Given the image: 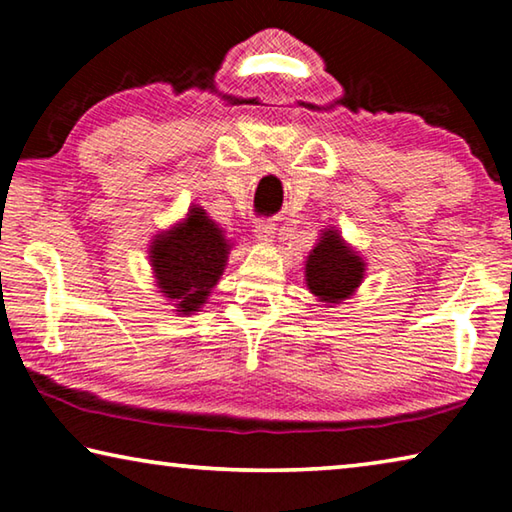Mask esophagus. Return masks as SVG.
Masks as SVG:
<instances>
[{
    "label": "esophagus",
    "mask_w": 512,
    "mask_h": 512,
    "mask_svg": "<svg viewBox=\"0 0 512 512\" xmlns=\"http://www.w3.org/2000/svg\"><path fill=\"white\" fill-rule=\"evenodd\" d=\"M275 223L273 221H259L255 225V237L257 241H273V235H275Z\"/></svg>",
    "instance_id": "obj_1"
}]
</instances>
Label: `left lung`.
Wrapping results in <instances>:
<instances>
[{"label": "left lung", "instance_id": "1", "mask_svg": "<svg viewBox=\"0 0 512 512\" xmlns=\"http://www.w3.org/2000/svg\"><path fill=\"white\" fill-rule=\"evenodd\" d=\"M320 232L323 235L307 257L305 282L320 302L339 305L341 300H348L359 289L363 273H366V262L357 250L345 244L339 230L327 228Z\"/></svg>", "mask_w": 512, "mask_h": 512}]
</instances>
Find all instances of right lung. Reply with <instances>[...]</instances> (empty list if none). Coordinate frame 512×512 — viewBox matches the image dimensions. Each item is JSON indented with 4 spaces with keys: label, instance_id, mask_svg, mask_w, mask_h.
Instances as JSON below:
<instances>
[{
    "label": "right lung",
    "instance_id": "obj_1",
    "mask_svg": "<svg viewBox=\"0 0 512 512\" xmlns=\"http://www.w3.org/2000/svg\"><path fill=\"white\" fill-rule=\"evenodd\" d=\"M230 248L225 232L196 205L183 221L155 235L149 259L160 293L176 302L173 311L189 316L205 305L223 275Z\"/></svg>",
    "mask_w": 512,
    "mask_h": 512
}]
</instances>
